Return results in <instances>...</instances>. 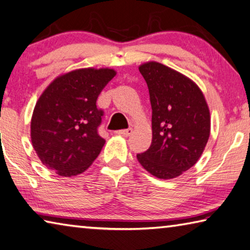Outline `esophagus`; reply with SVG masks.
<instances>
[{"label":"esophagus","instance_id":"esophagus-1","mask_svg":"<svg viewBox=\"0 0 250 250\" xmlns=\"http://www.w3.org/2000/svg\"><path fill=\"white\" fill-rule=\"evenodd\" d=\"M133 133V129L132 128H127V129H121V130H117L116 134L118 135H122V136H130Z\"/></svg>","mask_w":250,"mask_h":250}]
</instances>
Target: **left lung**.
<instances>
[{
	"label": "left lung",
	"mask_w": 250,
	"mask_h": 250,
	"mask_svg": "<svg viewBox=\"0 0 250 250\" xmlns=\"http://www.w3.org/2000/svg\"><path fill=\"white\" fill-rule=\"evenodd\" d=\"M152 105V145L137 154L141 165L161 179L193 167L210 134V113L195 82L158 62L140 65Z\"/></svg>",
	"instance_id": "1"
}]
</instances>
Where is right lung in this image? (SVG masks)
<instances>
[{"mask_svg":"<svg viewBox=\"0 0 250 250\" xmlns=\"http://www.w3.org/2000/svg\"><path fill=\"white\" fill-rule=\"evenodd\" d=\"M115 75L112 68L74 69L44 89L33 110L31 141L48 169L72 177L95 161L105 144L97 133L103 112L96 101Z\"/></svg>","mask_w":250,"mask_h":250,"instance_id":"right-lung-1","label":"right lung"}]
</instances>
